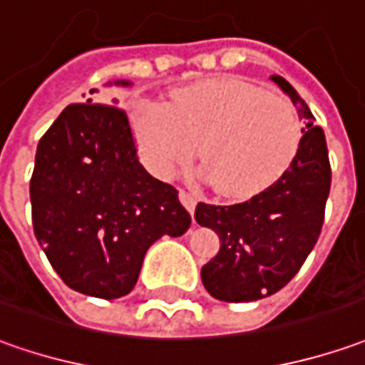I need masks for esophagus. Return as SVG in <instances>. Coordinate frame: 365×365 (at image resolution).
<instances>
[{"label": "esophagus", "instance_id": "34e87169", "mask_svg": "<svg viewBox=\"0 0 365 365\" xmlns=\"http://www.w3.org/2000/svg\"><path fill=\"white\" fill-rule=\"evenodd\" d=\"M180 200H182V204L185 206V210H187L190 214H194L195 204H197L195 195L190 194V192H185V190H182V192H180Z\"/></svg>", "mask_w": 365, "mask_h": 365}]
</instances>
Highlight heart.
Here are the masks:
<instances>
[{"instance_id": "b5f03b06", "label": "heart", "mask_w": 365, "mask_h": 365, "mask_svg": "<svg viewBox=\"0 0 365 365\" xmlns=\"http://www.w3.org/2000/svg\"><path fill=\"white\" fill-rule=\"evenodd\" d=\"M133 131L147 163L171 173L197 145L214 190L245 197L274 183L301 145V120L289 98L238 76L183 86L170 101H135Z\"/></svg>"}]
</instances>
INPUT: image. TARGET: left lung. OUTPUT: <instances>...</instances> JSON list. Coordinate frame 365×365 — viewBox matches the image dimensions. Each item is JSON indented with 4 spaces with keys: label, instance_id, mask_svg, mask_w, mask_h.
<instances>
[{
    "label": "left lung",
    "instance_id": "obj_1",
    "mask_svg": "<svg viewBox=\"0 0 365 365\" xmlns=\"http://www.w3.org/2000/svg\"><path fill=\"white\" fill-rule=\"evenodd\" d=\"M293 101L305 129L293 163L277 182L232 206L200 202L195 220L220 238L218 255L202 267V283L226 303L257 301L281 291L317 242L331 187L325 133L313 125L307 103L283 76L272 74Z\"/></svg>",
    "mask_w": 365,
    "mask_h": 365
}]
</instances>
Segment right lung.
Segmentation results:
<instances>
[{"mask_svg":"<svg viewBox=\"0 0 365 365\" xmlns=\"http://www.w3.org/2000/svg\"><path fill=\"white\" fill-rule=\"evenodd\" d=\"M30 200L52 269L98 299L131 293L149 246L192 224L178 190L139 163L127 113L93 98L68 105L40 139Z\"/></svg>","mask_w":365,"mask_h":365,"instance_id":"obj_1","label":"right lung"}]
</instances>
